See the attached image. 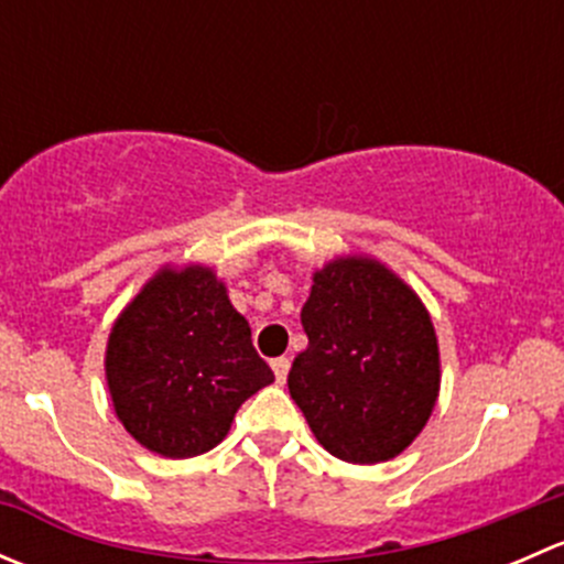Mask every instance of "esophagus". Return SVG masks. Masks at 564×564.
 <instances>
[{
	"label": "esophagus",
	"mask_w": 564,
	"mask_h": 564,
	"mask_svg": "<svg viewBox=\"0 0 564 564\" xmlns=\"http://www.w3.org/2000/svg\"><path fill=\"white\" fill-rule=\"evenodd\" d=\"M289 368H292V360H289V357H275V360H272V371H275V379H278V384H283V382H286V377H289Z\"/></svg>",
	"instance_id": "1"
}]
</instances>
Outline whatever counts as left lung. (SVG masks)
Masks as SVG:
<instances>
[{
  "instance_id": "left-lung-1",
  "label": "left lung",
  "mask_w": 564,
  "mask_h": 564,
  "mask_svg": "<svg viewBox=\"0 0 564 564\" xmlns=\"http://www.w3.org/2000/svg\"><path fill=\"white\" fill-rule=\"evenodd\" d=\"M308 349L294 357L289 392L318 445L346 464L406 451L440 398V344L406 281L373 256H335L314 272L303 305Z\"/></svg>"
}]
</instances>
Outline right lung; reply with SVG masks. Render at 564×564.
Listing matches in <instances>:
<instances>
[{
    "instance_id": "1",
    "label": "right lung",
    "mask_w": 564,
    "mask_h": 564,
    "mask_svg": "<svg viewBox=\"0 0 564 564\" xmlns=\"http://www.w3.org/2000/svg\"><path fill=\"white\" fill-rule=\"evenodd\" d=\"M106 382L141 447L193 458L220 445L237 409L275 377L213 267L166 264L113 322Z\"/></svg>"
}]
</instances>
